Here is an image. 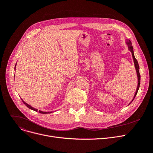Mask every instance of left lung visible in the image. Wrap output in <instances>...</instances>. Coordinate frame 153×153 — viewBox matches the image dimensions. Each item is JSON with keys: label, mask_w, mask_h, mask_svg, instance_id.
Segmentation results:
<instances>
[{"label": "left lung", "mask_w": 153, "mask_h": 153, "mask_svg": "<svg viewBox=\"0 0 153 153\" xmlns=\"http://www.w3.org/2000/svg\"><path fill=\"white\" fill-rule=\"evenodd\" d=\"M126 44L128 46V50H129L131 54H132V57H133V62H134V67H135V69H136V74H137V77H138V85H137V88H136V92L134 94V97L133 99H132L131 102L128 104V105H130V104L133 102V100H134V97H136V94H137L138 93V89L140 88V67H139V64H138V61L136 59L135 57H134V51H133V48L132 46V45H131V42L130 39H126Z\"/></svg>", "instance_id": "1"}]
</instances>
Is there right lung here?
I'll return each instance as SVG.
<instances>
[{
  "instance_id": "1",
  "label": "right lung",
  "mask_w": 153,
  "mask_h": 153,
  "mask_svg": "<svg viewBox=\"0 0 153 153\" xmlns=\"http://www.w3.org/2000/svg\"><path fill=\"white\" fill-rule=\"evenodd\" d=\"M16 65H17V63H16L15 66V67H16ZM22 101H23V102L24 103V104H25V105L28 108H29L31 109V110H34V111H38V109L35 108H33V107H31V105H28V103H27L26 102H24L23 100H22ZM39 112L40 114H50V113H52V112H53V111H41V110H39Z\"/></svg>"
}]
</instances>
